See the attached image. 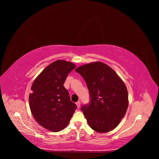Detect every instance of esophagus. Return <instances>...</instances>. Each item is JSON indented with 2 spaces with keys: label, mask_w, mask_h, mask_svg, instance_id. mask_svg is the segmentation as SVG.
<instances>
[{
  "label": "esophagus",
  "mask_w": 159,
  "mask_h": 159,
  "mask_svg": "<svg viewBox=\"0 0 159 159\" xmlns=\"http://www.w3.org/2000/svg\"><path fill=\"white\" fill-rule=\"evenodd\" d=\"M76 105H77V107H78V108H79V107H80V101L77 102H76Z\"/></svg>",
  "instance_id": "34e87169"
}]
</instances>
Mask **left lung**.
I'll return each mask as SVG.
<instances>
[{
    "mask_svg": "<svg viewBox=\"0 0 159 159\" xmlns=\"http://www.w3.org/2000/svg\"><path fill=\"white\" fill-rule=\"evenodd\" d=\"M75 71L84 79L89 90L90 102L80 109L89 126L98 133L113 130L128 109L126 85L115 71L103 62L82 65Z\"/></svg>",
    "mask_w": 159,
    "mask_h": 159,
    "instance_id": "obj_1",
    "label": "left lung"
}]
</instances>
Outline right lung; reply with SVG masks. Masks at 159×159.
<instances>
[{
	"label": "right lung",
	"instance_id": "1",
	"mask_svg": "<svg viewBox=\"0 0 159 159\" xmlns=\"http://www.w3.org/2000/svg\"><path fill=\"white\" fill-rule=\"evenodd\" d=\"M75 68L72 62L56 61L48 65L32 84L29 95L31 113L41 126L51 131L64 129L77 108L63 86Z\"/></svg>",
	"mask_w": 159,
	"mask_h": 159
}]
</instances>
